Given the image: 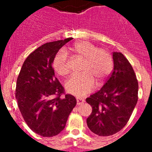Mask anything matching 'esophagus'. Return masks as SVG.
<instances>
[{"label":"esophagus","instance_id":"obj_1","mask_svg":"<svg viewBox=\"0 0 152 152\" xmlns=\"http://www.w3.org/2000/svg\"><path fill=\"white\" fill-rule=\"evenodd\" d=\"M84 101H85V100H84V99H82V98L77 97V105H81L82 103H84Z\"/></svg>","mask_w":152,"mask_h":152}]
</instances>
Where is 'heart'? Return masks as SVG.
<instances>
[{
  "label": "heart",
  "instance_id": "heart-1",
  "mask_svg": "<svg viewBox=\"0 0 152 152\" xmlns=\"http://www.w3.org/2000/svg\"><path fill=\"white\" fill-rule=\"evenodd\" d=\"M70 51L76 57L83 60L80 69L82 74L72 76L67 81L65 87L68 92L77 96H84L94 89L96 80L101 84L113 69V59L110 53L104 49H97L88 41H79L70 47ZM56 72L65 77L69 74L68 57L65 51L57 53L53 61Z\"/></svg>",
  "mask_w": 152,
  "mask_h": 152
}]
</instances>
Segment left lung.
I'll use <instances>...</instances> for the list:
<instances>
[{
    "mask_svg": "<svg viewBox=\"0 0 152 152\" xmlns=\"http://www.w3.org/2000/svg\"><path fill=\"white\" fill-rule=\"evenodd\" d=\"M113 70L101 89L86 99L92 107L88 128L99 136L116 133L128 123L138 101L139 84L129 61L113 52Z\"/></svg>",
    "mask_w": 152,
    "mask_h": 152,
    "instance_id": "8db88e82",
    "label": "left lung"
}]
</instances>
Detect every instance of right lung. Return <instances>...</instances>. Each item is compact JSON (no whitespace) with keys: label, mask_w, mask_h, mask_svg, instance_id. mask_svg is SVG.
I'll return each mask as SVG.
<instances>
[{"label":"right lung","mask_w":152,"mask_h":152,"mask_svg":"<svg viewBox=\"0 0 152 152\" xmlns=\"http://www.w3.org/2000/svg\"><path fill=\"white\" fill-rule=\"evenodd\" d=\"M70 40L39 47L26 58L17 77L16 99L20 111L29 128L43 137L59 134L77 103L72 95L61 96L64 88L52 68L57 52Z\"/></svg>","instance_id":"right-lung-1"}]
</instances>
